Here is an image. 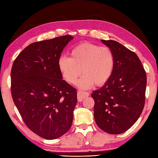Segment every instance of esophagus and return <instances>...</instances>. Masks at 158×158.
<instances>
[{"instance_id":"obj_1","label":"esophagus","mask_w":158,"mask_h":158,"mask_svg":"<svg viewBox=\"0 0 158 158\" xmlns=\"http://www.w3.org/2000/svg\"><path fill=\"white\" fill-rule=\"evenodd\" d=\"M89 95V94L88 92H82V91H78L77 93V98L78 102H82V100L86 97H88Z\"/></svg>"}]
</instances>
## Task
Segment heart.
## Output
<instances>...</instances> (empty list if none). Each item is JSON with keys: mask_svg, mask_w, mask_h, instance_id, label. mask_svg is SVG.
I'll return each mask as SVG.
<instances>
[{"mask_svg": "<svg viewBox=\"0 0 158 158\" xmlns=\"http://www.w3.org/2000/svg\"><path fill=\"white\" fill-rule=\"evenodd\" d=\"M58 66L63 78L70 84L76 83L82 72L84 75L78 81V86L88 89L94 84L101 86L111 77L114 57L109 47L85 42L71 51L70 58L60 56Z\"/></svg>", "mask_w": 158, "mask_h": 158, "instance_id": "obj_1", "label": "heart"}]
</instances>
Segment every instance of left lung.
<instances>
[{"instance_id":"left-lung-1","label":"left lung","mask_w":158,"mask_h":158,"mask_svg":"<svg viewBox=\"0 0 158 158\" xmlns=\"http://www.w3.org/2000/svg\"><path fill=\"white\" fill-rule=\"evenodd\" d=\"M101 41L112 51L114 66L111 77L92 94L94 118L102 131L118 135L130 128L143 111L146 73L135 52L117 41Z\"/></svg>"}]
</instances>
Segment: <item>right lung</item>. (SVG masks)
I'll return each instance as SVG.
<instances>
[{
    "label": "right lung",
    "mask_w": 158,
    "mask_h": 158,
    "mask_svg": "<svg viewBox=\"0 0 158 158\" xmlns=\"http://www.w3.org/2000/svg\"><path fill=\"white\" fill-rule=\"evenodd\" d=\"M73 38L69 35L33 43L12 64L14 103L26 125L47 140L63 136L73 123L77 92L63 80L58 60Z\"/></svg>",
    "instance_id": "right-lung-1"
}]
</instances>
